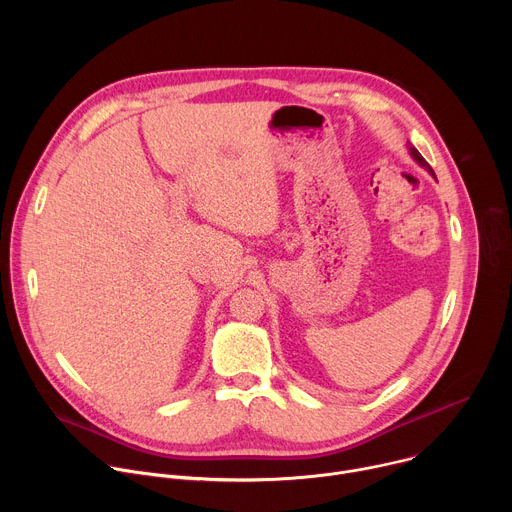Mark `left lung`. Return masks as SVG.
I'll return each mask as SVG.
<instances>
[{
  "label": "left lung",
  "mask_w": 512,
  "mask_h": 512,
  "mask_svg": "<svg viewBox=\"0 0 512 512\" xmlns=\"http://www.w3.org/2000/svg\"><path fill=\"white\" fill-rule=\"evenodd\" d=\"M409 152H411V156H413V160H417V162H419V164H421V166H423V168H425V170H427V172H429V174H431V176H433V178H435V174H433V170H431V168H429V164H427V162H425V160H423V156H421V154H419V152H417V150H415V148H409Z\"/></svg>",
  "instance_id": "1"
}]
</instances>
